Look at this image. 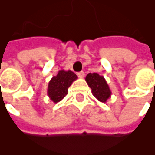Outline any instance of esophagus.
<instances>
[{
    "label": "esophagus",
    "mask_w": 155,
    "mask_h": 155,
    "mask_svg": "<svg viewBox=\"0 0 155 155\" xmlns=\"http://www.w3.org/2000/svg\"><path fill=\"white\" fill-rule=\"evenodd\" d=\"M77 75L80 78H84V71H80V72H78Z\"/></svg>",
    "instance_id": "34e87169"
}]
</instances>
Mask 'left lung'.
Returning <instances> with one entry per match:
<instances>
[{"label":"left lung","mask_w":155,"mask_h":155,"mask_svg":"<svg viewBox=\"0 0 155 155\" xmlns=\"http://www.w3.org/2000/svg\"><path fill=\"white\" fill-rule=\"evenodd\" d=\"M87 85L92 89V93L99 101L106 103L111 97L112 92L104 76L98 73H88L85 78Z\"/></svg>","instance_id":"obj_1"}]
</instances>
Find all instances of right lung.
<instances>
[{
	"mask_svg": "<svg viewBox=\"0 0 155 155\" xmlns=\"http://www.w3.org/2000/svg\"><path fill=\"white\" fill-rule=\"evenodd\" d=\"M78 79L71 70L58 71V74L50 80L47 87V96L54 103L61 101L68 95V87Z\"/></svg>",
	"mask_w": 155,
	"mask_h": 155,
	"instance_id": "add662e5",
	"label": "right lung"
}]
</instances>
